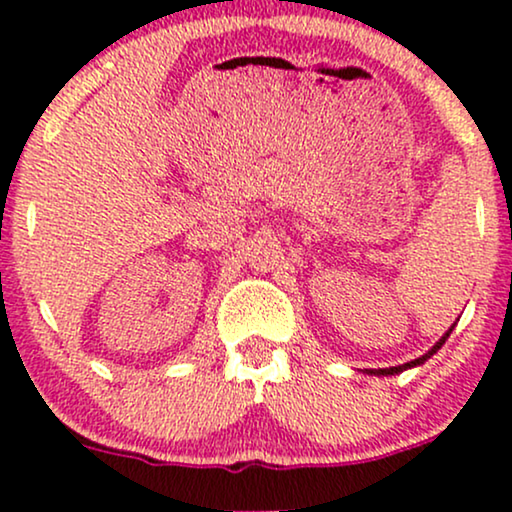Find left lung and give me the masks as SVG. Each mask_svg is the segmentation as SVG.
<instances>
[{"label":"left lung","instance_id":"1","mask_svg":"<svg viewBox=\"0 0 512 512\" xmlns=\"http://www.w3.org/2000/svg\"><path fill=\"white\" fill-rule=\"evenodd\" d=\"M450 332H452V327H450V330L448 332H445V337L443 339H440V342L436 344V346H433V349L431 351H428V354H424V356H421V358H414V361H409V363H404V366H395V368H378V370H368V373L370 375H395V373H402V370H407V368H414V366H421V363H424L426 361V358H431L433 354H436V351L440 349V346H443L445 344V339H448L450 337Z\"/></svg>","mask_w":512,"mask_h":512}]
</instances>
